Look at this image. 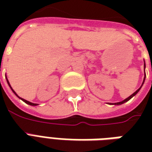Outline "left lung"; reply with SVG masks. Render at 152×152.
I'll return each mask as SVG.
<instances>
[{"instance_id": "8db88e82", "label": "left lung", "mask_w": 152, "mask_h": 152, "mask_svg": "<svg viewBox=\"0 0 152 152\" xmlns=\"http://www.w3.org/2000/svg\"><path fill=\"white\" fill-rule=\"evenodd\" d=\"M145 66H145V63H144V70H145ZM145 76H146V74H145ZM144 80H145V77H144V80H143V82H142V85H143ZM141 87H142V86H141ZM141 87H140V88H139V89H137V90H136V91H135V92H134V94H132V95L129 96V98H127V99H124V101H122V102H115V103H114L115 105H121V104H123V103H124V102H127V101H129V99H132V98H133V97H134V95H136V94H137V92H138V91L140 90Z\"/></svg>"}]
</instances>
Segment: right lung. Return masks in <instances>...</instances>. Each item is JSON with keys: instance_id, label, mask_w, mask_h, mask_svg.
Here are the masks:
<instances>
[{"instance_id": "add662e5", "label": "right lung", "mask_w": 152, "mask_h": 152, "mask_svg": "<svg viewBox=\"0 0 152 152\" xmlns=\"http://www.w3.org/2000/svg\"><path fill=\"white\" fill-rule=\"evenodd\" d=\"M7 82H8V84H9V86H10V88H11V86H10V83H9L8 80H7ZM11 89H12V91H13V92H14V93H15V95H17V94H16V93H15V91H14V90H13V89H12V88H11ZM17 96H18V95H17ZM18 98H19V97H18ZM19 99H21L22 100H23V102H26V103H27V104H29V105H31V106H37V103H32V102H29V101H27V100H25V99H22V98H19Z\"/></svg>"}]
</instances>
